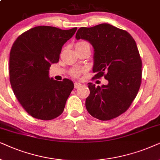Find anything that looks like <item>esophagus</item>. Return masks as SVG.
<instances>
[{"mask_svg": "<svg viewBox=\"0 0 160 160\" xmlns=\"http://www.w3.org/2000/svg\"><path fill=\"white\" fill-rule=\"evenodd\" d=\"M80 86H81V83H80V82H74V88H78Z\"/></svg>", "mask_w": 160, "mask_h": 160, "instance_id": "34e87169", "label": "esophagus"}]
</instances>
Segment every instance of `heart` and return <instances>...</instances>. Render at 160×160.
<instances>
[{"mask_svg": "<svg viewBox=\"0 0 160 160\" xmlns=\"http://www.w3.org/2000/svg\"><path fill=\"white\" fill-rule=\"evenodd\" d=\"M88 44V43L86 42H79L76 44V48L77 47L82 46V45H83V44ZM82 72H83V70L82 69H78V68H74V69H71V71H70V74H71L72 77H74V78H78V77L80 76V74H81V73H82Z\"/></svg>", "mask_w": 160, "mask_h": 160, "instance_id": "1", "label": "heart"}]
</instances>
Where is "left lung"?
<instances>
[{"label": "left lung", "mask_w": 160, "mask_h": 160, "mask_svg": "<svg viewBox=\"0 0 160 160\" xmlns=\"http://www.w3.org/2000/svg\"><path fill=\"white\" fill-rule=\"evenodd\" d=\"M75 37L92 44L93 78L104 76L108 81L102 87L88 82L87 110L101 121L116 118L130 107L141 84L142 61L135 39L127 31L108 23L80 28Z\"/></svg>", "instance_id": "obj_1"}]
</instances>
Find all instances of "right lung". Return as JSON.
<instances>
[{
  "mask_svg": "<svg viewBox=\"0 0 160 160\" xmlns=\"http://www.w3.org/2000/svg\"><path fill=\"white\" fill-rule=\"evenodd\" d=\"M76 31L77 28L37 26L19 36L12 47L11 86L22 107L33 118L52 120L64 110L74 84L67 78L63 81L50 79L49 69L58 62L63 45Z\"/></svg>",
  "mask_w": 160,
  "mask_h": 160,
  "instance_id": "obj_1",
  "label": "right lung"
}]
</instances>
